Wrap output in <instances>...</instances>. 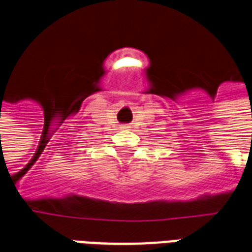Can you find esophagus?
Segmentation results:
<instances>
[{"label": "esophagus", "mask_w": 252, "mask_h": 252, "mask_svg": "<svg viewBox=\"0 0 252 252\" xmlns=\"http://www.w3.org/2000/svg\"><path fill=\"white\" fill-rule=\"evenodd\" d=\"M123 128L126 129V128H129V126H128V124H124V126H123Z\"/></svg>", "instance_id": "esophagus-1"}]
</instances>
